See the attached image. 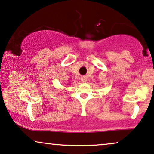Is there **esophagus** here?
I'll use <instances>...</instances> for the list:
<instances>
[{
  "instance_id": "obj_1",
  "label": "esophagus",
  "mask_w": 154,
  "mask_h": 154,
  "mask_svg": "<svg viewBox=\"0 0 154 154\" xmlns=\"http://www.w3.org/2000/svg\"><path fill=\"white\" fill-rule=\"evenodd\" d=\"M81 80L82 82H86L87 81V77H81Z\"/></svg>"
}]
</instances>
